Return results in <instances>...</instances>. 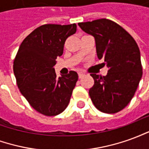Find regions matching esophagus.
I'll return each mask as SVG.
<instances>
[{
    "mask_svg": "<svg viewBox=\"0 0 149 149\" xmlns=\"http://www.w3.org/2000/svg\"><path fill=\"white\" fill-rule=\"evenodd\" d=\"M84 76V73H83V72H78V77H79L80 79L83 77Z\"/></svg>",
    "mask_w": 149,
    "mask_h": 149,
    "instance_id": "34e87169",
    "label": "esophagus"
}]
</instances>
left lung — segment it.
Listing matches in <instances>:
<instances>
[{"mask_svg": "<svg viewBox=\"0 0 149 149\" xmlns=\"http://www.w3.org/2000/svg\"><path fill=\"white\" fill-rule=\"evenodd\" d=\"M93 36L98 58L109 68L106 76L93 73L94 84L89 89L93 103L100 112L116 113L125 109L137 89L143 74L137 44L127 31L109 19L78 23Z\"/></svg>", "mask_w": 149, "mask_h": 149, "instance_id": "1", "label": "left lung"}]
</instances>
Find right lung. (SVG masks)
<instances>
[{"label":"right lung","mask_w":149,"mask_h":149,"mask_svg":"<svg viewBox=\"0 0 149 149\" xmlns=\"http://www.w3.org/2000/svg\"><path fill=\"white\" fill-rule=\"evenodd\" d=\"M77 24H48L33 30L22 41L13 61V72L21 94L31 106L52 116L67 108L78 80L75 71L56 77L53 66L63 54L66 39Z\"/></svg>","instance_id":"obj_1"}]
</instances>
